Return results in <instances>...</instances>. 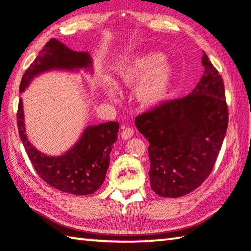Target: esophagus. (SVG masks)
Here are the masks:
<instances>
[{"instance_id":"obj_1","label":"esophagus","mask_w":251,"mask_h":251,"mask_svg":"<svg viewBox=\"0 0 251 251\" xmlns=\"http://www.w3.org/2000/svg\"><path fill=\"white\" fill-rule=\"evenodd\" d=\"M122 138H124V140H128L134 135V130L133 128H130V127H127V126H123L122 128Z\"/></svg>"}]
</instances>
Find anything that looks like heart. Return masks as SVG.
Returning <instances> with one entry per match:
<instances>
[{"instance_id": "b5f03b06", "label": "heart", "mask_w": 251, "mask_h": 251, "mask_svg": "<svg viewBox=\"0 0 251 251\" xmlns=\"http://www.w3.org/2000/svg\"><path fill=\"white\" fill-rule=\"evenodd\" d=\"M173 69L164 61L161 53H146L135 55L117 67V83L134 86L138 82L136 98L142 106L152 107L160 104L168 96ZM109 96L116 95V88L109 79H104Z\"/></svg>"}]
</instances>
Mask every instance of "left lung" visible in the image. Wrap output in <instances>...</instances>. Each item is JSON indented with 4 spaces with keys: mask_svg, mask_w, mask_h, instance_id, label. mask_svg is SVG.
<instances>
[{
    "mask_svg": "<svg viewBox=\"0 0 251 251\" xmlns=\"http://www.w3.org/2000/svg\"><path fill=\"white\" fill-rule=\"evenodd\" d=\"M202 63L203 77L192 93L135 118L150 143L151 188L161 197H183L208 178L228 128L224 81L205 53Z\"/></svg>",
    "mask_w": 251,
    "mask_h": 251,
    "instance_id": "1",
    "label": "left lung"
}]
</instances>
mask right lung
Here are the masks:
<instances>
[{
    "instance_id": "add662e5",
    "label": "right lung",
    "mask_w": 251,
    "mask_h": 251,
    "mask_svg": "<svg viewBox=\"0 0 251 251\" xmlns=\"http://www.w3.org/2000/svg\"><path fill=\"white\" fill-rule=\"evenodd\" d=\"M90 63L88 53L75 52L57 39H50L25 71L19 90L22 93L42 71L53 68L73 70L88 67ZM17 117L20 138L34 170L43 181L62 192L77 196H87L100 188L109 166V154L117 140V122L89 126L73 149L62 156L51 157L40 153L27 140L21 98L19 99Z\"/></svg>"
}]
</instances>
